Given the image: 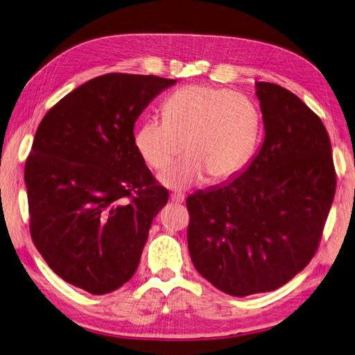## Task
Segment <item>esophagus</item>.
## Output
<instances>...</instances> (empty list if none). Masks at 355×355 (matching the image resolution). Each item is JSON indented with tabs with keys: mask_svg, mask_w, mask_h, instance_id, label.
I'll return each mask as SVG.
<instances>
[{
	"mask_svg": "<svg viewBox=\"0 0 355 355\" xmlns=\"http://www.w3.org/2000/svg\"><path fill=\"white\" fill-rule=\"evenodd\" d=\"M171 200L173 202V204H182V202L184 200V196L182 193H172L171 195Z\"/></svg>",
	"mask_w": 355,
	"mask_h": 355,
	"instance_id": "obj_1",
	"label": "esophagus"
}]
</instances>
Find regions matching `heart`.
<instances>
[{
  "label": "heart",
  "mask_w": 355,
  "mask_h": 355,
  "mask_svg": "<svg viewBox=\"0 0 355 355\" xmlns=\"http://www.w3.org/2000/svg\"><path fill=\"white\" fill-rule=\"evenodd\" d=\"M164 120L148 118L134 132L143 163L162 172L182 153L188 157L160 176L166 187L183 189L204 182L225 183L254 159L261 118L257 107L237 92L209 85L178 89L163 105Z\"/></svg>",
  "instance_id": "obj_1"
}]
</instances>
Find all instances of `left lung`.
<instances>
[{"label": "left lung", "mask_w": 355, "mask_h": 355, "mask_svg": "<svg viewBox=\"0 0 355 355\" xmlns=\"http://www.w3.org/2000/svg\"><path fill=\"white\" fill-rule=\"evenodd\" d=\"M266 137L232 182L187 199L188 248L200 276L231 296L272 292L318 251L336 175L328 131L300 98L256 82Z\"/></svg>", "instance_id": "1"}]
</instances>
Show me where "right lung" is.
<instances>
[{
    "mask_svg": "<svg viewBox=\"0 0 355 355\" xmlns=\"http://www.w3.org/2000/svg\"><path fill=\"white\" fill-rule=\"evenodd\" d=\"M175 79L107 73L63 96L39 124L26 160L30 235L53 272L105 295L140 263L168 192L134 147V124Z\"/></svg>",
    "mask_w": 355,
    "mask_h": 355,
    "instance_id": "add662e5",
    "label": "right lung"
}]
</instances>
